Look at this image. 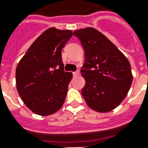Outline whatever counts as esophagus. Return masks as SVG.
I'll list each match as a JSON object with an SVG mask.
<instances>
[{
	"label": "esophagus",
	"mask_w": 148,
	"mask_h": 148,
	"mask_svg": "<svg viewBox=\"0 0 148 148\" xmlns=\"http://www.w3.org/2000/svg\"><path fill=\"white\" fill-rule=\"evenodd\" d=\"M79 74V71H75V72H73V75L74 76H77Z\"/></svg>",
	"instance_id": "1"
}]
</instances>
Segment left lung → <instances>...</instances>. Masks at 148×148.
<instances>
[{"instance_id": "obj_1", "label": "left lung", "mask_w": 148, "mask_h": 148, "mask_svg": "<svg viewBox=\"0 0 148 148\" xmlns=\"http://www.w3.org/2000/svg\"><path fill=\"white\" fill-rule=\"evenodd\" d=\"M85 51L81 70L86 84L82 94L88 106L98 112L113 110L127 96L132 82L131 65L106 36L93 27L74 32Z\"/></svg>"}]
</instances>
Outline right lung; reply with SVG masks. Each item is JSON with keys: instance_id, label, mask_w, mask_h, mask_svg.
<instances>
[{"instance_id": "right-lung-1", "label": "right lung", "mask_w": 148, "mask_h": 148, "mask_svg": "<svg viewBox=\"0 0 148 148\" xmlns=\"http://www.w3.org/2000/svg\"><path fill=\"white\" fill-rule=\"evenodd\" d=\"M72 36L71 30L50 27L34 41L18 63L16 90L36 114L51 115L64 103L73 74L63 71L62 49Z\"/></svg>"}]
</instances>
